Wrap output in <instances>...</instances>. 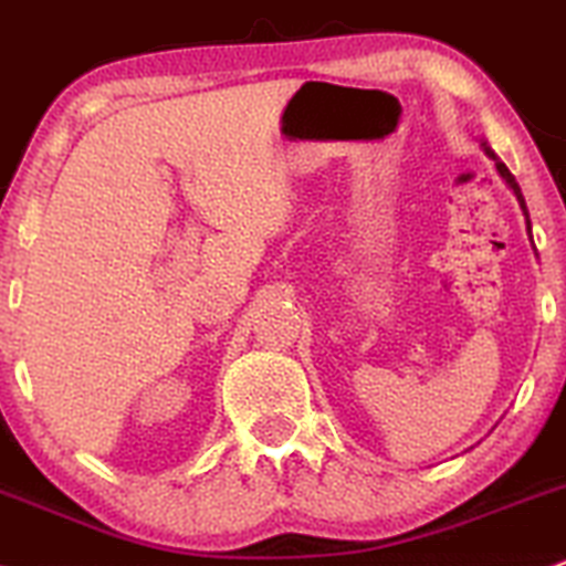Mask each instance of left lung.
I'll use <instances>...</instances> for the list:
<instances>
[{
    "mask_svg": "<svg viewBox=\"0 0 566 566\" xmlns=\"http://www.w3.org/2000/svg\"><path fill=\"white\" fill-rule=\"evenodd\" d=\"M482 145H484V153H488V156H490V158H493V161H495V169H497V175H501L503 179H506V185H509V188H511V190H514L516 201H520V206H522V211H524V219H527V232H530V241H533V230H530V211H527V203H524V196H522V190H520V182H516V179H514V175H511V171H509V166H506V164H503V161H501V158H497V156H495V153L488 148V143H482Z\"/></svg>",
    "mask_w": 566,
    "mask_h": 566,
    "instance_id": "8db88e82",
    "label": "left lung"
}]
</instances>
